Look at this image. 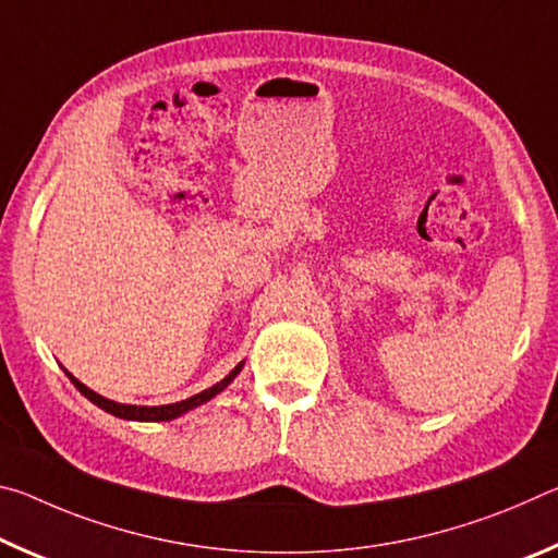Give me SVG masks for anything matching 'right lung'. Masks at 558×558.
Segmentation results:
<instances>
[{
  "mask_svg": "<svg viewBox=\"0 0 558 558\" xmlns=\"http://www.w3.org/2000/svg\"><path fill=\"white\" fill-rule=\"evenodd\" d=\"M241 366H243V362L235 366V369L229 376H226V379H221L219 384H214L211 389L196 393V396H192V399H186V401H177V403H169V405H128V403H116V401H110V399H102V396L96 393V391H90L86 384H81L78 379H73L71 374H69V379L73 381L75 389H78L83 396H86V399H90L93 403L100 405L102 411L118 415V418H128V421H172V418H177V415L192 411V409H196V405H202V403H206L209 399H214L216 393H221L226 386H229L235 379V376H239Z\"/></svg>",
  "mask_w": 558,
  "mask_h": 558,
  "instance_id": "right-lung-1",
  "label": "right lung"
}]
</instances>
